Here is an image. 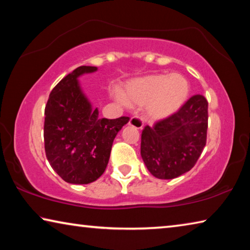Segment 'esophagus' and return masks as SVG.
I'll use <instances>...</instances> for the list:
<instances>
[{
	"mask_svg": "<svg viewBox=\"0 0 250 250\" xmlns=\"http://www.w3.org/2000/svg\"><path fill=\"white\" fill-rule=\"evenodd\" d=\"M129 125L133 126L135 129H142L143 128V120L140 117H131V119L129 121Z\"/></svg>",
	"mask_w": 250,
	"mask_h": 250,
	"instance_id": "obj_1",
	"label": "esophagus"
}]
</instances>
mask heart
I'll return each instance as SVG.
<instances>
[{"mask_svg": "<svg viewBox=\"0 0 250 250\" xmlns=\"http://www.w3.org/2000/svg\"><path fill=\"white\" fill-rule=\"evenodd\" d=\"M189 94V84L183 76L151 75L126 84L121 98L130 107L146 105L150 119L160 120L180 110Z\"/></svg>", "mask_w": 250, "mask_h": 250, "instance_id": "1", "label": "heart"}]
</instances>
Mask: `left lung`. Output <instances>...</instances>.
<instances>
[{
    "label": "left lung",
    "mask_w": 250,
    "mask_h": 250,
    "mask_svg": "<svg viewBox=\"0 0 250 250\" xmlns=\"http://www.w3.org/2000/svg\"><path fill=\"white\" fill-rule=\"evenodd\" d=\"M208 103L194 95L170 117L146 125L141 134V156L153 176L171 180L195 166L206 146Z\"/></svg>",
    "instance_id": "1"
}]
</instances>
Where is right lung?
Instances as JSON below:
<instances>
[{"label":"right lung","instance_id":"right-lung-1","mask_svg":"<svg viewBox=\"0 0 250 250\" xmlns=\"http://www.w3.org/2000/svg\"><path fill=\"white\" fill-rule=\"evenodd\" d=\"M97 67L80 66L53 88L45 107L44 145L50 167L71 184H88L104 174L117 133L129 117L100 119L77 78Z\"/></svg>","mask_w":250,"mask_h":250}]
</instances>
